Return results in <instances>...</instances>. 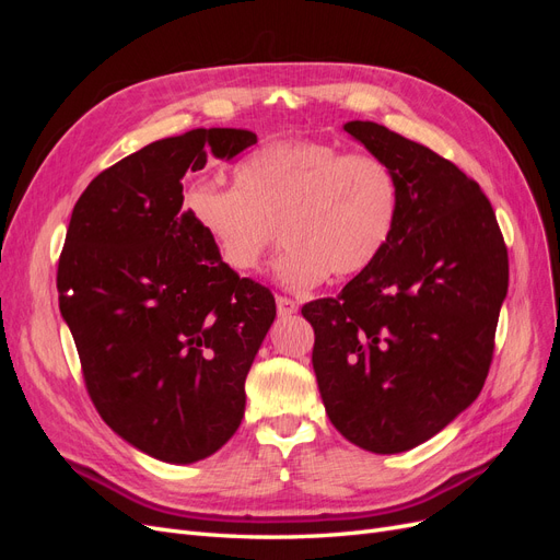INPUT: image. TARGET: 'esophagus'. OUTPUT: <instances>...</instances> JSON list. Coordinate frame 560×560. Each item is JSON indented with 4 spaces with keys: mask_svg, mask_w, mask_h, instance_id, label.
<instances>
[{
    "mask_svg": "<svg viewBox=\"0 0 560 560\" xmlns=\"http://www.w3.org/2000/svg\"><path fill=\"white\" fill-rule=\"evenodd\" d=\"M276 303H278V315H280V317H290V315H294L296 308H299L296 301H294V299H287V296H278Z\"/></svg>",
    "mask_w": 560,
    "mask_h": 560,
    "instance_id": "obj_1",
    "label": "esophagus"
}]
</instances>
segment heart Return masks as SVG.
<instances>
[{
	"label": "heart",
	"instance_id": "b5f03b06",
	"mask_svg": "<svg viewBox=\"0 0 560 560\" xmlns=\"http://www.w3.org/2000/svg\"><path fill=\"white\" fill-rule=\"evenodd\" d=\"M184 206L217 259L238 276L257 273L278 229L287 247L276 273L292 290H306L376 261L397 222L399 182L378 156L280 140L235 165L233 189L196 182Z\"/></svg>",
	"mask_w": 560,
	"mask_h": 560
}]
</instances>
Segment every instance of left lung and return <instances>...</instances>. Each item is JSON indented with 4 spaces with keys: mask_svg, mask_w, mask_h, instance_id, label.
I'll use <instances>...</instances> for the list:
<instances>
[{
    "mask_svg": "<svg viewBox=\"0 0 560 560\" xmlns=\"http://www.w3.org/2000/svg\"><path fill=\"white\" fill-rule=\"evenodd\" d=\"M343 130L393 167L397 222L374 264L301 315L315 329L331 425L389 455L428 442L479 397L510 259L490 200L460 167L374 121Z\"/></svg>",
    "mask_w": 560,
    "mask_h": 560,
    "instance_id": "8db88e82",
    "label": "left lung"
}]
</instances>
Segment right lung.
Segmentation results:
<instances>
[{"instance_id":"add662e5","label":"right lung","mask_w":560,"mask_h":560,"mask_svg":"<svg viewBox=\"0 0 560 560\" xmlns=\"http://www.w3.org/2000/svg\"><path fill=\"white\" fill-rule=\"evenodd\" d=\"M257 142L196 128L100 173L72 210L58 301L97 413L130 446L189 465L245 413V378L276 319L264 284L233 273L182 210V177L208 147L231 161Z\"/></svg>"}]
</instances>
